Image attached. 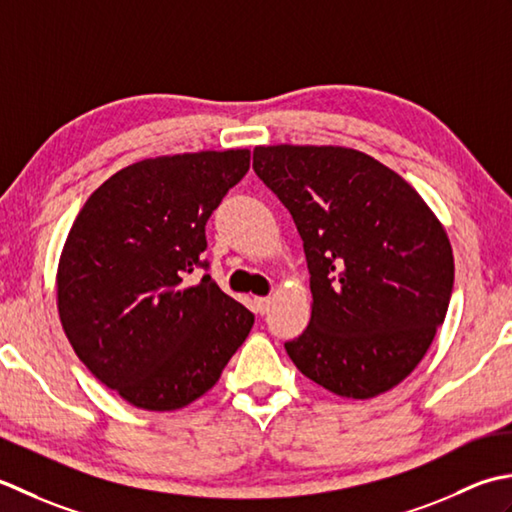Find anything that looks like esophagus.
<instances>
[{
	"instance_id": "1",
	"label": "esophagus",
	"mask_w": 512,
	"mask_h": 512,
	"mask_svg": "<svg viewBox=\"0 0 512 512\" xmlns=\"http://www.w3.org/2000/svg\"><path fill=\"white\" fill-rule=\"evenodd\" d=\"M254 311L256 314H265V311L269 309V305H271V298H263V296H258V298H254Z\"/></svg>"
}]
</instances>
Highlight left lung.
<instances>
[{
  "instance_id": "8db88e82",
  "label": "left lung",
  "mask_w": 512,
  "mask_h": 512,
  "mask_svg": "<svg viewBox=\"0 0 512 512\" xmlns=\"http://www.w3.org/2000/svg\"><path fill=\"white\" fill-rule=\"evenodd\" d=\"M254 170L305 247L311 320L285 344L302 375L369 400L411 375L453 291L440 218L398 172L342 145H258Z\"/></svg>"
}]
</instances>
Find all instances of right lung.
Listing matches in <instances>:
<instances>
[{
  "instance_id": "right-lung-1",
  "label": "right lung",
  "mask_w": 512,
  "mask_h": 512,
  "mask_svg": "<svg viewBox=\"0 0 512 512\" xmlns=\"http://www.w3.org/2000/svg\"><path fill=\"white\" fill-rule=\"evenodd\" d=\"M245 150L156 156L112 174L61 249L57 311L77 358L143 411L210 391L254 314L203 276L205 223L249 170Z\"/></svg>"
}]
</instances>
